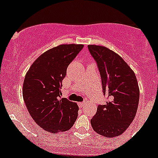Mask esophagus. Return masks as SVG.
I'll return each mask as SVG.
<instances>
[{
    "label": "esophagus",
    "mask_w": 158,
    "mask_h": 158,
    "mask_svg": "<svg viewBox=\"0 0 158 158\" xmlns=\"http://www.w3.org/2000/svg\"><path fill=\"white\" fill-rule=\"evenodd\" d=\"M78 105H79V107H83L84 106L86 105V103H85V102H79V104H78Z\"/></svg>",
    "instance_id": "obj_1"
}]
</instances>
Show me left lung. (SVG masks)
<instances>
[{
	"label": "left lung",
	"instance_id": "left-lung-1",
	"mask_svg": "<svg viewBox=\"0 0 158 158\" xmlns=\"http://www.w3.org/2000/svg\"><path fill=\"white\" fill-rule=\"evenodd\" d=\"M97 61L103 92L110 97L105 105H98L90 120L93 129L104 137H116L130 126L136 114L139 89L135 72L121 56L106 47L88 45Z\"/></svg>",
	"mask_w": 158,
	"mask_h": 158
}]
</instances>
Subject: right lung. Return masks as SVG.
I'll list each match as a JSON object with an SVG mask.
<instances>
[{"instance_id": "1", "label": "right lung", "mask_w": 158, "mask_h": 158, "mask_svg": "<svg viewBox=\"0 0 158 158\" xmlns=\"http://www.w3.org/2000/svg\"><path fill=\"white\" fill-rule=\"evenodd\" d=\"M83 47L75 44L54 47L39 56L26 72L23 100L32 119L47 132L68 131L77 118V104L61 98V89L68 66Z\"/></svg>"}]
</instances>
